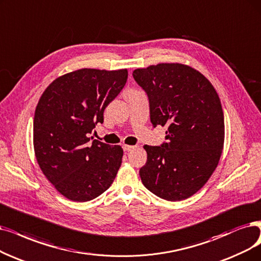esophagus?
Segmentation results:
<instances>
[{
  "mask_svg": "<svg viewBox=\"0 0 261 261\" xmlns=\"http://www.w3.org/2000/svg\"><path fill=\"white\" fill-rule=\"evenodd\" d=\"M137 145H129V144H123V150L125 152H130L134 149H136Z\"/></svg>",
  "mask_w": 261,
  "mask_h": 261,
  "instance_id": "obj_1",
  "label": "esophagus"
}]
</instances>
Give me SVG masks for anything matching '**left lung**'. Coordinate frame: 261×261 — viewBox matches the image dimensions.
I'll use <instances>...</instances> for the list:
<instances>
[{
  "label": "left lung",
  "mask_w": 261,
  "mask_h": 261,
  "mask_svg": "<svg viewBox=\"0 0 261 261\" xmlns=\"http://www.w3.org/2000/svg\"><path fill=\"white\" fill-rule=\"evenodd\" d=\"M147 92L154 126L167 127L162 147L145 144L139 170L143 185L163 199L184 200L210 179L223 153L224 112L212 83L181 63H160L133 71Z\"/></svg>",
  "instance_id": "left-lung-1"
}]
</instances>
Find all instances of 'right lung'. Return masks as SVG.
<instances>
[{
    "label": "right lung",
    "mask_w": 261,
    "mask_h": 261,
    "mask_svg": "<svg viewBox=\"0 0 261 261\" xmlns=\"http://www.w3.org/2000/svg\"><path fill=\"white\" fill-rule=\"evenodd\" d=\"M126 68H81L52 81L35 109L33 145L40 170L72 201L94 199L112 184L123 149L90 135L127 80Z\"/></svg>",
    "instance_id": "obj_1"
}]
</instances>
